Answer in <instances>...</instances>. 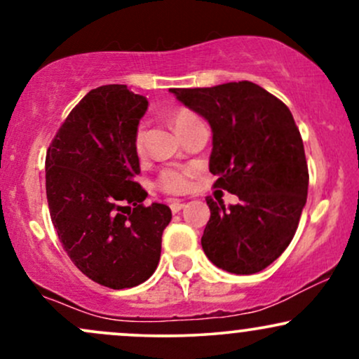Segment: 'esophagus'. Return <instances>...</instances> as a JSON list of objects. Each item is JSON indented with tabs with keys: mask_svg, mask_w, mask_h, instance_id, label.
<instances>
[{
	"mask_svg": "<svg viewBox=\"0 0 359 359\" xmlns=\"http://www.w3.org/2000/svg\"><path fill=\"white\" fill-rule=\"evenodd\" d=\"M184 203H182V201H172V203H170V209H172V212H179L180 211V209H182L184 208Z\"/></svg>",
	"mask_w": 359,
	"mask_h": 359,
	"instance_id": "34e87169",
	"label": "esophagus"
}]
</instances>
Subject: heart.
I'll use <instances>...</instances> for the list:
<instances>
[{"label": "heart", "instance_id": "1", "mask_svg": "<svg viewBox=\"0 0 359 359\" xmlns=\"http://www.w3.org/2000/svg\"><path fill=\"white\" fill-rule=\"evenodd\" d=\"M194 119H197L196 114L187 109H180L174 114V125L177 130H179V128L194 121ZM143 147H145V131L140 126L137 135H135V148H137V151L142 154ZM191 177L192 172L187 170V168H168V170H163L162 174H160L158 187L168 194H182L187 191L189 185H191Z\"/></svg>", "mask_w": 359, "mask_h": 359}]
</instances>
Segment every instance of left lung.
I'll return each instance as SVG.
<instances>
[{"instance_id": "obj_1", "label": "left lung", "mask_w": 359, "mask_h": 359, "mask_svg": "<svg viewBox=\"0 0 359 359\" xmlns=\"http://www.w3.org/2000/svg\"><path fill=\"white\" fill-rule=\"evenodd\" d=\"M170 93L208 119L214 187L240 197L228 209L205 199V257L229 273L262 271L290 245L307 201L306 151L290 109L250 81Z\"/></svg>"}]
</instances>
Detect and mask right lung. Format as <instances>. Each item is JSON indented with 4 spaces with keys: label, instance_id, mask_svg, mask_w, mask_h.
I'll return each instance as SVG.
<instances>
[{
    "label": "right lung",
    "instance_id": "add662e5",
    "mask_svg": "<svg viewBox=\"0 0 359 359\" xmlns=\"http://www.w3.org/2000/svg\"><path fill=\"white\" fill-rule=\"evenodd\" d=\"M147 97L123 84L89 90L53 137L45 158L50 217L86 277L121 290L154 275L170 208L145 205L135 148Z\"/></svg>",
    "mask_w": 359,
    "mask_h": 359
}]
</instances>
